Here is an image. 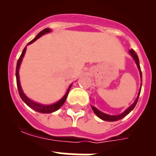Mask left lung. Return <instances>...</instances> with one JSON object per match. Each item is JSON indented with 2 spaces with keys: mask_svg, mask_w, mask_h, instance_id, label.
I'll return each mask as SVG.
<instances>
[{
  "mask_svg": "<svg viewBox=\"0 0 156 156\" xmlns=\"http://www.w3.org/2000/svg\"><path fill=\"white\" fill-rule=\"evenodd\" d=\"M129 54H130V55H131L132 58H133V60L135 61V63H136V65H137V68H138L139 72H140V79H141V83H142V74H141V70H140V64H139L138 56L137 55L136 52H135L133 49L129 50ZM140 89H141V85H140V90H139L138 95H137V98H136V100L134 101V102H133L131 105L129 106V107H128V108H126V109L123 112H122V113L119 114V115H108V114H105V113H104V112H102L99 111L98 108H96L95 107H94V106H91L92 109H93L94 112V113L97 115V116H98L99 118L102 119V120L109 121V122H114V121L119 120V119H122V118L126 116V115H127L128 114H129V112H131L133 108H134V107L136 106V105H137V101H138L139 95H140Z\"/></svg>",
  "mask_w": 156,
  "mask_h": 156,
  "instance_id": "left-lung-1",
  "label": "left lung"
}]
</instances>
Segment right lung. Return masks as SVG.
I'll use <instances>...</instances> for the list:
<instances>
[{
  "label": "right lung",
  "instance_id": "add662e5",
  "mask_svg": "<svg viewBox=\"0 0 156 156\" xmlns=\"http://www.w3.org/2000/svg\"><path fill=\"white\" fill-rule=\"evenodd\" d=\"M51 31V29H48V28L43 30L42 31L40 32L39 34L36 36V37L34 38V40H32L30 42H29L28 44L27 45L30 44H32V43H34V41H37V39H39L41 36L44 35V34H48V33H50ZM26 51H27V47H26V48L23 49V52H22V54H21V55H20L19 60H18L17 66H16V83H17V87H18V90H19V96H20V98H22V100H23V101H24V102L26 103V104H27L29 107H30V108H31L32 109L35 110V111H37V112H41V113H51V112H54L57 111L58 109H59V108H61L62 105L65 103V101H66V98H67V96H68L69 91L70 88H71V87H72V84L69 85V88H68V90H67V91H66V94H65L64 96H63V97L58 101H57V102H55V103H54V104L42 105V104H40V103L36 102V101H32L31 99L29 98L27 95L23 93V89H22L21 84H20V80H19V68H20V66H21L22 61H23V58L25 55Z\"/></svg>",
  "mask_w": 156,
  "mask_h": 156
}]
</instances>
